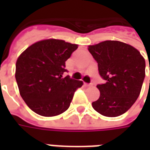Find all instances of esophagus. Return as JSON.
Instances as JSON below:
<instances>
[{"label":"esophagus","instance_id":"esophagus-1","mask_svg":"<svg viewBox=\"0 0 150 150\" xmlns=\"http://www.w3.org/2000/svg\"><path fill=\"white\" fill-rule=\"evenodd\" d=\"M86 86H87V87H91V86H93V83H86Z\"/></svg>","mask_w":150,"mask_h":150}]
</instances>
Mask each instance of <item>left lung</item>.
<instances>
[{"mask_svg":"<svg viewBox=\"0 0 150 150\" xmlns=\"http://www.w3.org/2000/svg\"><path fill=\"white\" fill-rule=\"evenodd\" d=\"M105 80L92 107L101 115L115 117L129 110L138 98L145 76V61L133 46L119 41H104L88 46ZM150 70V65H149Z\"/></svg>","mask_w":150,"mask_h":150,"instance_id":"obj_1","label":"left lung"}]
</instances>
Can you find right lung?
Wrapping results in <instances>:
<instances>
[{"instance_id": "add662e5", "label": "right lung", "mask_w": 150, "mask_h": 150, "mask_svg": "<svg viewBox=\"0 0 150 150\" xmlns=\"http://www.w3.org/2000/svg\"><path fill=\"white\" fill-rule=\"evenodd\" d=\"M78 45L63 40H42L29 46L16 62L15 78L28 107L42 116H54L68 109L83 81L67 75L65 62Z\"/></svg>"}]
</instances>
